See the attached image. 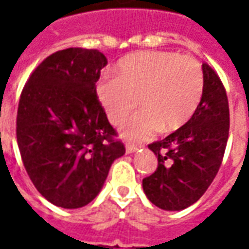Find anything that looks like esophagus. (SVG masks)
Returning <instances> with one entry per match:
<instances>
[{"instance_id":"obj_1","label":"esophagus","mask_w":249,"mask_h":249,"mask_svg":"<svg viewBox=\"0 0 249 249\" xmlns=\"http://www.w3.org/2000/svg\"><path fill=\"white\" fill-rule=\"evenodd\" d=\"M140 149L139 145H130V144H126V153H135Z\"/></svg>"}]
</instances>
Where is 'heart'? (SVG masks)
<instances>
[{
    "mask_svg": "<svg viewBox=\"0 0 249 249\" xmlns=\"http://www.w3.org/2000/svg\"><path fill=\"white\" fill-rule=\"evenodd\" d=\"M113 77L96 84V94L108 120L119 125L137 108L140 113L121 129L133 142L157 130L172 132L192 117L204 92V73L193 57L175 52H139L121 58Z\"/></svg>",
    "mask_w": 249,
    "mask_h": 249,
    "instance_id": "obj_1",
    "label": "heart"
}]
</instances>
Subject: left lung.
Instances as JSON below:
<instances>
[{
  "label": "left lung",
  "mask_w": 249,
  "mask_h": 249,
  "mask_svg": "<svg viewBox=\"0 0 249 249\" xmlns=\"http://www.w3.org/2000/svg\"><path fill=\"white\" fill-rule=\"evenodd\" d=\"M204 92L196 112L164 140L149 144L157 168L142 180L146 197L165 211H181L203 196L224 157L230 107L217 73L203 64Z\"/></svg>",
  "instance_id": "left-lung-1"
}]
</instances>
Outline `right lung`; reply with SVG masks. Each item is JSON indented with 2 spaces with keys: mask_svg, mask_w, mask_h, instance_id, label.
Returning <instances> with one entry per match:
<instances>
[{
  "mask_svg": "<svg viewBox=\"0 0 249 249\" xmlns=\"http://www.w3.org/2000/svg\"><path fill=\"white\" fill-rule=\"evenodd\" d=\"M107 64L97 49L58 51L36 68L19 97L16 133L24 167L37 191L61 208L90 203L125 153L96 94Z\"/></svg>",
  "mask_w": 249,
  "mask_h": 249,
  "instance_id": "1",
  "label": "right lung"
}]
</instances>
